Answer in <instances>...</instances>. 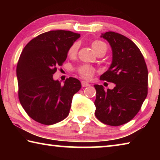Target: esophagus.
<instances>
[{"label":"esophagus","mask_w":160,"mask_h":160,"mask_svg":"<svg viewBox=\"0 0 160 160\" xmlns=\"http://www.w3.org/2000/svg\"><path fill=\"white\" fill-rule=\"evenodd\" d=\"M81 84H82V87H88V86H90V84H89L88 82H86V81H82V82H81Z\"/></svg>","instance_id":"esophagus-1"}]
</instances>
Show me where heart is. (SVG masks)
<instances>
[{
    "mask_svg": "<svg viewBox=\"0 0 160 160\" xmlns=\"http://www.w3.org/2000/svg\"><path fill=\"white\" fill-rule=\"evenodd\" d=\"M92 48L96 54L102 52L103 51H107V45L104 42L99 40H95L92 43ZM78 49V44L74 43L68 50V55L70 56H75L76 55ZM78 72L84 79H90L94 73V69L88 65H82L78 67Z\"/></svg>",
    "mask_w": 160,
    "mask_h": 160,
    "instance_id": "heart-1",
    "label": "heart"
}]
</instances>
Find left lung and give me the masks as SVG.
<instances>
[{
  "instance_id": "8db88e82",
  "label": "left lung",
  "mask_w": 160,
  "mask_h": 160,
  "mask_svg": "<svg viewBox=\"0 0 160 160\" xmlns=\"http://www.w3.org/2000/svg\"><path fill=\"white\" fill-rule=\"evenodd\" d=\"M112 49V63L100 80L115 84L112 90L96 89L95 116L107 125L128 123L141 108L148 95V71L138 47L128 38L113 32L102 34Z\"/></svg>"
}]
</instances>
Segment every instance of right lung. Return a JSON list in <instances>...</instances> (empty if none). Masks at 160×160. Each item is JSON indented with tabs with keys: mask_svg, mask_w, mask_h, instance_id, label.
I'll return each mask as SVG.
<instances>
[{
	"mask_svg": "<svg viewBox=\"0 0 160 160\" xmlns=\"http://www.w3.org/2000/svg\"><path fill=\"white\" fill-rule=\"evenodd\" d=\"M80 34L53 30L39 34L27 44L17 66L18 97L29 117L44 125L60 122L69 114L80 80L67 78L64 85L53 75L66 60L70 47Z\"/></svg>",
	"mask_w": 160,
	"mask_h": 160,
	"instance_id": "add662e5",
	"label": "right lung"
}]
</instances>
